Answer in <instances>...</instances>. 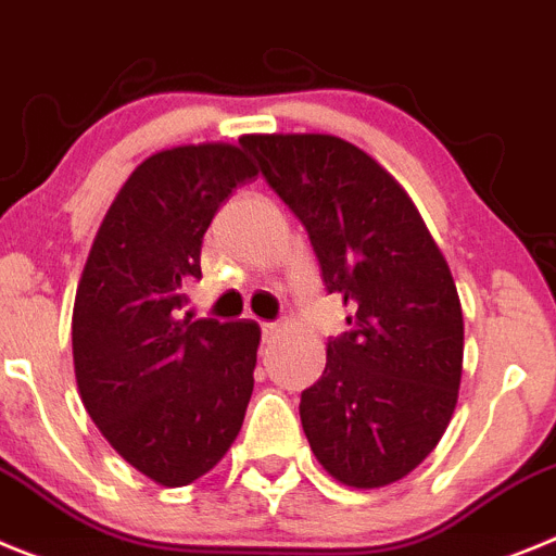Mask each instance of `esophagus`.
Wrapping results in <instances>:
<instances>
[{
	"label": "esophagus",
	"instance_id": "1",
	"mask_svg": "<svg viewBox=\"0 0 556 556\" xmlns=\"http://www.w3.org/2000/svg\"><path fill=\"white\" fill-rule=\"evenodd\" d=\"M263 343H274V340L279 338V332H282V329H279V324H274V321H268V324H263Z\"/></svg>",
	"mask_w": 556,
	"mask_h": 556
}]
</instances>
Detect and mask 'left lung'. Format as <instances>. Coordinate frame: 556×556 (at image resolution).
Instances as JSON below:
<instances>
[{"mask_svg":"<svg viewBox=\"0 0 556 556\" xmlns=\"http://www.w3.org/2000/svg\"><path fill=\"white\" fill-rule=\"evenodd\" d=\"M304 224L329 293L354 309L327 343L299 415L340 484L374 490L429 457L457 407L463 307L448 263L402 185L371 154L321 132L243 135Z\"/></svg>","mask_w":556,"mask_h":556,"instance_id":"obj_1","label":"left lung"}]
</instances>
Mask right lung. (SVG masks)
I'll return each instance as SVG.
<instances>
[{
    "label": "right lung",
    "mask_w": 556,
    "mask_h": 556,
    "mask_svg": "<svg viewBox=\"0 0 556 556\" xmlns=\"http://www.w3.org/2000/svg\"><path fill=\"white\" fill-rule=\"evenodd\" d=\"M257 177L235 143H188L129 174L99 227L72 315L74 377L108 443L152 482L216 468L243 427L260 327L179 315L224 199Z\"/></svg>",
    "instance_id": "right-lung-1"
}]
</instances>
